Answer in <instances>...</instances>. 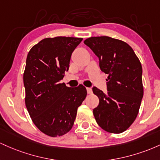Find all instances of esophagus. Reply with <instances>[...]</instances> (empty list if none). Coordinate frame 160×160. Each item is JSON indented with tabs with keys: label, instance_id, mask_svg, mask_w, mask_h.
<instances>
[{
	"label": "esophagus",
	"instance_id": "esophagus-1",
	"mask_svg": "<svg viewBox=\"0 0 160 160\" xmlns=\"http://www.w3.org/2000/svg\"><path fill=\"white\" fill-rule=\"evenodd\" d=\"M87 92L88 94H91V93H92V89H91V88H87Z\"/></svg>",
	"mask_w": 160,
	"mask_h": 160
}]
</instances>
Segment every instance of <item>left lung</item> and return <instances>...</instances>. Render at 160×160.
Instances as JSON below:
<instances>
[{
    "label": "left lung",
    "instance_id": "8db88e82",
    "mask_svg": "<svg viewBox=\"0 0 160 160\" xmlns=\"http://www.w3.org/2000/svg\"><path fill=\"white\" fill-rule=\"evenodd\" d=\"M84 44L99 58L100 68L108 74L107 93L98 88L99 98L93 113L103 130L119 134L127 130L137 117L143 95L142 66L127 43L108 36L91 37Z\"/></svg>",
    "mask_w": 160,
    "mask_h": 160
}]
</instances>
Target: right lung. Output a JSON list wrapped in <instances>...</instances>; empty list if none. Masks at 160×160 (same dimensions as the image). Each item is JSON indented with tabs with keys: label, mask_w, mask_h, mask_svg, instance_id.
Listing matches in <instances>:
<instances>
[{
	"label": "right lung",
	"mask_w": 160,
	"mask_h": 160,
	"mask_svg": "<svg viewBox=\"0 0 160 160\" xmlns=\"http://www.w3.org/2000/svg\"><path fill=\"white\" fill-rule=\"evenodd\" d=\"M82 38H48L28 52L23 82L26 106L34 124L47 135L59 137L73 126L85 87L69 88L60 81L69 70L72 53Z\"/></svg>",
	"instance_id": "1"
}]
</instances>
